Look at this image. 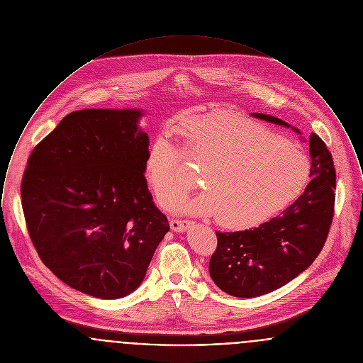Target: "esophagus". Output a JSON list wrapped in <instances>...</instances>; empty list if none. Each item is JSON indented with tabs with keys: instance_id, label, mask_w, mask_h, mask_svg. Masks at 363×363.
I'll list each match as a JSON object with an SVG mask.
<instances>
[{
	"instance_id": "34e87169",
	"label": "esophagus",
	"mask_w": 363,
	"mask_h": 363,
	"mask_svg": "<svg viewBox=\"0 0 363 363\" xmlns=\"http://www.w3.org/2000/svg\"><path fill=\"white\" fill-rule=\"evenodd\" d=\"M170 228L174 231V233H184L190 225H191V221L189 220H170L169 221Z\"/></svg>"
}]
</instances>
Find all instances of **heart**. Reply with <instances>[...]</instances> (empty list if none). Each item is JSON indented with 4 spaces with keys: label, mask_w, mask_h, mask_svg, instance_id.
I'll return each instance as SVG.
<instances>
[{
    "label": "heart",
    "mask_w": 363,
    "mask_h": 363,
    "mask_svg": "<svg viewBox=\"0 0 363 363\" xmlns=\"http://www.w3.org/2000/svg\"><path fill=\"white\" fill-rule=\"evenodd\" d=\"M184 143L199 169L206 190L176 202V211L196 216H218L234 230L259 225L300 196L310 180L307 154L259 122L238 113L216 110L180 122ZM145 179L162 206L198 183V173L183 162L173 129H162L148 145Z\"/></svg>",
    "instance_id": "1"
}]
</instances>
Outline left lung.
<instances>
[{
    "mask_svg": "<svg viewBox=\"0 0 363 363\" xmlns=\"http://www.w3.org/2000/svg\"><path fill=\"white\" fill-rule=\"evenodd\" d=\"M255 118L297 128L277 117ZM311 182L289 208L256 228L216 233L218 247L209 274L220 289L234 297H257L279 289L314 263L329 234L335 212L336 170L323 140L311 133Z\"/></svg>",
    "mask_w": 363,
    "mask_h": 363,
    "instance_id": "left-lung-1",
    "label": "left lung"
}]
</instances>
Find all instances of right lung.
Wrapping results in <instances>:
<instances>
[{
	"mask_svg": "<svg viewBox=\"0 0 363 363\" xmlns=\"http://www.w3.org/2000/svg\"><path fill=\"white\" fill-rule=\"evenodd\" d=\"M142 116L139 108L70 113L35 145L22 180L40 259L66 285L97 298L139 288L169 231L147 189Z\"/></svg>",
	"mask_w": 363,
	"mask_h": 363,
	"instance_id": "1",
	"label": "right lung"
}]
</instances>
